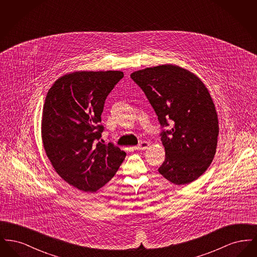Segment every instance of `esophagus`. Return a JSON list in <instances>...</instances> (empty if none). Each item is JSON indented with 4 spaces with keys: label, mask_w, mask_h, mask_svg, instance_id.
<instances>
[{
    "label": "esophagus",
    "mask_w": 257,
    "mask_h": 257,
    "mask_svg": "<svg viewBox=\"0 0 257 257\" xmlns=\"http://www.w3.org/2000/svg\"><path fill=\"white\" fill-rule=\"evenodd\" d=\"M150 147V145H149V143H147V142H142L139 146H137V147H134L135 150H147Z\"/></svg>",
    "instance_id": "obj_1"
}]
</instances>
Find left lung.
Wrapping results in <instances>:
<instances>
[{"label":"left lung","mask_w":257,"mask_h":257,"mask_svg":"<svg viewBox=\"0 0 257 257\" xmlns=\"http://www.w3.org/2000/svg\"><path fill=\"white\" fill-rule=\"evenodd\" d=\"M146 93L163 127L166 159L160 173L175 185L201 176L214 159L219 121L209 90L196 74L174 64L147 67L131 74Z\"/></svg>","instance_id":"8db88e82"}]
</instances>
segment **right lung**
Instances as JSON below:
<instances>
[{
	"label": "right lung",
	"mask_w": 257,
	"mask_h": 257,
	"mask_svg": "<svg viewBox=\"0 0 257 257\" xmlns=\"http://www.w3.org/2000/svg\"><path fill=\"white\" fill-rule=\"evenodd\" d=\"M121 71H75L59 78L45 98L41 120L44 150L67 183L94 193L113 177L126 153L97 142L105 100Z\"/></svg>",
	"instance_id": "obj_1"
}]
</instances>
